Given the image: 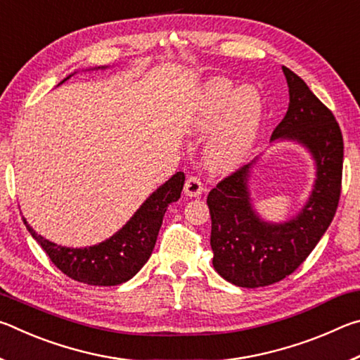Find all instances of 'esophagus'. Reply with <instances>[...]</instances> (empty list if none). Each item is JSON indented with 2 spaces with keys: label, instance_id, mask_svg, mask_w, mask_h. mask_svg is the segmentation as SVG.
I'll return each mask as SVG.
<instances>
[{
  "label": "esophagus",
  "instance_id": "obj_1",
  "mask_svg": "<svg viewBox=\"0 0 360 360\" xmlns=\"http://www.w3.org/2000/svg\"><path fill=\"white\" fill-rule=\"evenodd\" d=\"M202 192H203V184L197 176H191V178H187L184 184V193L187 197H200Z\"/></svg>",
  "mask_w": 360,
  "mask_h": 360
}]
</instances>
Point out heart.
Returning a JSON list of instances; mask_svg holds the SVG:
<instances>
[{
	"instance_id": "heart-1",
	"label": "heart",
	"mask_w": 360,
	"mask_h": 360,
	"mask_svg": "<svg viewBox=\"0 0 360 360\" xmlns=\"http://www.w3.org/2000/svg\"><path fill=\"white\" fill-rule=\"evenodd\" d=\"M264 124V101L251 87L236 89L229 79L203 84L191 109L188 127L195 135L212 133L206 163L214 172L241 167L257 143Z\"/></svg>"
}]
</instances>
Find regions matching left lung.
Masks as SVG:
<instances>
[{"label":"left lung","mask_w":360,"mask_h":360,"mask_svg":"<svg viewBox=\"0 0 360 360\" xmlns=\"http://www.w3.org/2000/svg\"><path fill=\"white\" fill-rule=\"evenodd\" d=\"M289 108L271 143L294 141L311 154L316 179L295 216L268 222L255 211L249 179L257 162L236 169L212 188L206 203L211 214L212 266L240 288H264L294 273L311 254L337 212L343 172V136L332 111L302 77L283 66Z\"/></svg>","instance_id":"left-lung-1"}]
</instances>
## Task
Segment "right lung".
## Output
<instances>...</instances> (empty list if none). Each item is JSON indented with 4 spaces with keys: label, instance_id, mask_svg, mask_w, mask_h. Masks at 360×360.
Segmentation results:
<instances>
[{
    "label": "right lung",
    "instance_id": "obj_1",
    "mask_svg": "<svg viewBox=\"0 0 360 360\" xmlns=\"http://www.w3.org/2000/svg\"><path fill=\"white\" fill-rule=\"evenodd\" d=\"M105 70L98 66L96 70ZM70 75L66 79H70ZM66 79H63V84ZM186 176L182 172L173 174L165 184L152 192L139 206L124 227L108 240L89 248H66L46 240L30 227L27 219L23 224L51 257L58 270L79 283L90 285H117L129 281L141 270L154 251L158 230L162 227L169 203L178 202L184 187Z\"/></svg>",
    "mask_w": 360,
    "mask_h": 360
}]
</instances>
